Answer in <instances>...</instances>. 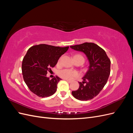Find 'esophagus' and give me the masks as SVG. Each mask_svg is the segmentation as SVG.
Wrapping results in <instances>:
<instances>
[{
	"instance_id": "1",
	"label": "esophagus",
	"mask_w": 133,
	"mask_h": 133,
	"mask_svg": "<svg viewBox=\"0 0 133 133\" xmlns=\"http://www.w3.org/2000/svg\"><path fill=\"white\" fill-rule=\"evenodd\" d=\"M66 81L67 82H68V83H71L72 81L71 80H66Z\"/></svg>"
}]
</instances>
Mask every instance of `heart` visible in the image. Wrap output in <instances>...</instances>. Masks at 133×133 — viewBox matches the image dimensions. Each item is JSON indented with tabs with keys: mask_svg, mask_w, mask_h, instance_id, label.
Wrapping results in <instances>:
<instances>
[{
	"mask_svg": "<svg viewBox=\"0 0 133 133\" xmlns=\"http://www.w3.org/2000/svg\"><path fill=\"white\" fill-rule=\"evenodd\" d=\"M73 58H81L84 61V58L80 55H75L74 56ZM59 75L63 79H70L71 78H73V77H75V76H78V73L77 71L70 69H63L59 71Z\"/></svg>",
	"mask_w": 133,
	"mask_h": 133,
	"instance_id": "obj_1",
	"label": "heart"
}]
</instances>
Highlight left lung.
<instances>
[{"label": "left lung", "mask_w": 133, "mask_h": 133, "mask_svg": "<svg viewBox=\"0 0 133 133\" xmlns=\"http://www.w3.org/2000/svg\"><path fill=\"white\" fill-rule=\"evenodd\" d=\"M87 56L89 69L79 82L77 90L71 92L75 98L82 101L90 100L98 95L106 84L110 72V60L102 48L92 43H84L70 46Z\"/></svg>", "instance_id": "1"}]
</instances>
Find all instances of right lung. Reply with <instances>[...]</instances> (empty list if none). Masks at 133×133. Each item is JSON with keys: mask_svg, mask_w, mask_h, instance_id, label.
<instances>
[{"mask_svg": "<svg viewBox=\"0 0 133 133\" xmlns=\"http://www.w3.org/2000/svg\"><path fill=\"white\" fill-rule=\"evenodd\" d=\"M69 46L59 47L46 44L31 46L22 62L23 79L30 90L39 97H48L57 91L60 80L58 76L49 79L48 71L57 64L59 58Z\"/></svg>", "mask_w": 133, "mask_h": 133, "instance_id": "right-lung-1", "label": "right lung"}]
</instances>
